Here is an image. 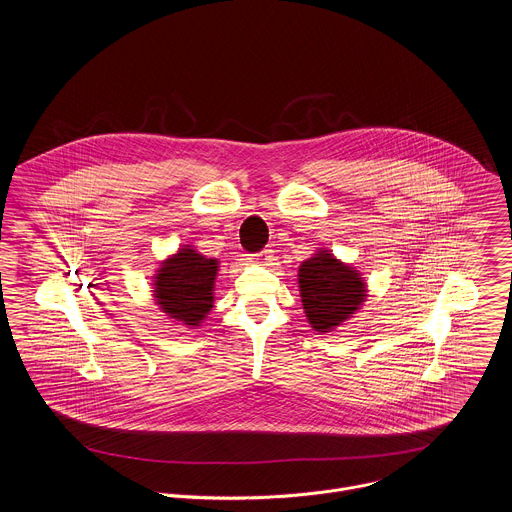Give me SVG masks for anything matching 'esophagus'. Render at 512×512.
<instances>
[{"mask_svg":"<svg viewBox=\"0 0 512 512\" xmlns=\"http://www.w3.org/2000/svg\"><path fill=\"white\" fill-rule=\"evenodd\" d=\"M249 263H255V265H271L273 261V251L271 249H265V251H259L255 255H249L247 257Z\"/></svg>","mask_w":512,"mask_h":512,"instance_id":"1","label":"esophagus"}]
</instances>
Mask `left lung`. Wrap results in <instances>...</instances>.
I'll list each match as a JSON object with an SVG mask.
<instances>
[{
    "mask_svg": "<svg viewBox=\"0 0 512 512\" xmlns=\"http://www.w3.org/2000/svg\"><path fill=\"white\" fill-rule=\"evenodd\" d=\"M298 287L306 320L320 332H332L367 302L369 287L362 273L330 249H318L298 269Z\"/></svg>",
    "mask_w": 512,
    "mask_h": 512,
    "instance_id": "1",
    "label": "left lung"
}]
</instances>
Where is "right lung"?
Instances as JSON below:
<instances>
[{"instance_id":"right-lung-1","label":"right lung","mask_w":512,"mask_h":512,"mask_svg":"<svg viewBox=\"0 0 512 512\" xmlns=\"http://www.w3.org/2000/svg\"><path fill=\"white\" fill-rule=\"evenodd\" d=\"M221 261L206 257L194 245H182L160 261L152 277L156 306L186 328H200L214 306V281Z\"/></svg>"}]
</instances>
